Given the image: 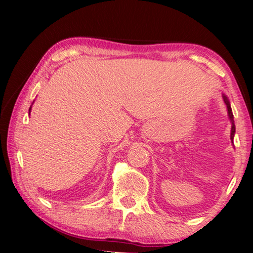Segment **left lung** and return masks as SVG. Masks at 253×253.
Returning a JSON list of instances; mask_svg holds the SVG:
<instances>
[{"mask_svg":"<svg viewBox=\"0 0 253 253\" xmlns=\"http://www.w3.org/2000/svg\"><path fill=\"white\" fill-rule=\"evenodd\" d=\"M222 97L224 100V103H225L226 106V109H227V116H228V119H230V122L232 124V127H231V142L233 143V138H234V135H235V125H234V117H233V112H232L231 109V103H230V100L226 97L225 94L222 93Z\"/></svg>","mask_w":253,"mask_h":253,"instance_id":"obj_1","label":"left lung"}]
</instances>
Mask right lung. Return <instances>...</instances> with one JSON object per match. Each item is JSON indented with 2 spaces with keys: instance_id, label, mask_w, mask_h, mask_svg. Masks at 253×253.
Masks as SVG:
<instances>
[{
  "instance_id": "1",
  "label": "right lung",
  "mask_w": 253,
  "mask_h": 253,
  "mask_svg": "<svg viewBox=\"0 0 253 253\" xmlns=\"http://www.w3.org/2000/svg\"><path fill=\"white\" fill-rule=\"evenodd\" d=\"M31 107H33V106H30V108H29V115H30V111H31Z\"/></svg>"
}]
</instances>
